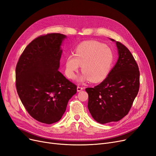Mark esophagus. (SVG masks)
<instances>
[{
	"mask_svg": "<svg viewBox=\"0 0 156 156\" xmlns=\"http://www.w3.org/2000/svg\"><path fill=\"white\" fill-rule=\"evenodd\" d=\"M83 89H84V88H83V87H80V86H78V87H77V91H78V92H80V91H81V90H82Z\"/></svg>",
	"mask_w": 156,
	"mask_h": 156,
	"instance_id": "34e87169",
	"label": "esophagus"
}]
</instances>
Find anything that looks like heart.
Masks as SVG:
<instances>
[{"instance_id": "b5f03b06", "label": "heart", "mask_w": 156, "mask_h": 156, "mask_svg": "<svg viewBox=\"0 0 156 156\" xmlns=\"http://www.w3.org/2000/svg\"><path fill=\"white\" fill-rule=\"evenodd\" d=\"M113 61L114 53L110 48L97 41H88L79 44L74 55L67 58L66 74L74 79L80 66L83 73L77 78L78 82H99L107 77Z\"/></svg>"}]
</instances>
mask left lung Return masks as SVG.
<instances>
[{"label":"left lung","instance_id":"8db88e82","mask_svg":"<svg viewBox=\"0 0 156 156\" xmlns=\"http://www.w3.org/2000/svg\"><path fill=\"white\" fill-rule=\"evenodd\" d=\"M116 44L119 57L115 66L100 84L85 89L89 110L101 124L117 122L127 115L139 91L140 71L136 60L125 45L119 41Z\"/></svg>","mask_w":156,"mask_h":156}]
</instances>
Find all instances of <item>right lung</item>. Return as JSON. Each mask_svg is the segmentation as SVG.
I'll list each match as a JSON object with an SVG mask.
<instances>
[{"instance_id":"obj_1","label":"right lung","mask_w":156,"mask_h":156,"mask_svg":"<svg viewBox=\"0 0 156 156\" xmlns=\"http://www.w3.org/2000/svg\"><path fill=\"white\" fill-rule=\"evenodd\" d=\"M65 35H41L27 46L16 67V88L30 115L41 123L58 122L77 86L58 71Z\"/></svg>"}]
</instances>
